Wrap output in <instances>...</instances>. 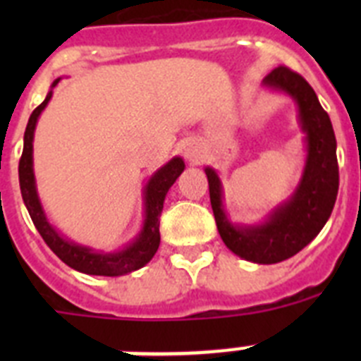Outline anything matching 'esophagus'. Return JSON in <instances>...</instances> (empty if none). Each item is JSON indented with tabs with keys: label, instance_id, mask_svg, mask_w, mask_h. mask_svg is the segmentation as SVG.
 Wrapping results in <instances>:
<instances>
[{
	"label": "esophagus",
	"instance_id": "34e87169",
	"mask_svg": "<svg viewBox=\"0 0 361 361\" xmlns=\"http://www.w3.org/2000/svg\"><path fill=\"white\" fill-rule=\"evenodd\" d=\"M186 157L190 159L191 162H199V159H200V153L197 152V149H191V148H188V149H186Z\"/></svg>",
	"mask_w": 361,
	"mask_h": 361
}]
</instances>
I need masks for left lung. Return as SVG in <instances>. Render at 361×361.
Wrapping results in <instances>:
<instances>
[{"label": "left lung", "mask_w": 361, "mask_h": 361, "mask_svg": "<svg viewBox=\"0 0 361 361\" xmlns=\"http://www.w3.org/2000/svg\"><path fill=\"white\" fill-rule=\"evenodd\" d=\"M264 85L288 92L296 99L302 128L307 133V164L293 199L276 209L266 224L235 228L222 212L219 177L209 168L206 175L216 229L224 244L245 260L276 264L304 250L320 233L336 202L340 175L333 124L311 85L298 72L283 65L267 73Z\"/></svg>", "instance_id": "obj_1"}]
</instances>
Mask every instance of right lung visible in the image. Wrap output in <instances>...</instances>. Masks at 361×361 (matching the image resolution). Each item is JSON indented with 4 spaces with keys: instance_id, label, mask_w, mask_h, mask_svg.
<instances>
[{
    "instance_id": "obj_1",
    "label": "right lung",
    "mask_w": 361,
    "mask_h": 361,
    "mask_svg": "<svg viewBox=\"0 0 361 361\" xmlns=\"http://www.w3.org/2000/svg\"><path fill=\"white\" fill-rule=\"evenodd\" d=\"M59 81V79H57ZM54 81L52 86L57 85ZM52 97V92L47 95L43 103L32 111L30 119H28L27 130H25L23 139V153L19 159V188H21V195H23L25 206L28 209L32 222L47 242L50 250L61 258L66 266L72 269L81 271L86 275H101V276H119L124 273H132V271L139 269L145 264L152 260V257L157 253L159 244H161V233H159V224H161L162 206H164V197L171 184L177 180V177L183 173L184 162L180 157L171 159L166 166H162L157 173L153 175L152 180L148 183L145 191L146 200V220L145 228H142L141 235L133 242L130 247L119 251L114 255H101L94 253L88 247H81L72 242L65 240L59 237V233L52 228L44 219V213L41 209L39 199L36 193V184H34V171H32V139H34V130H36V123L43 108Z\"/></svg>"
}]
</instances>
